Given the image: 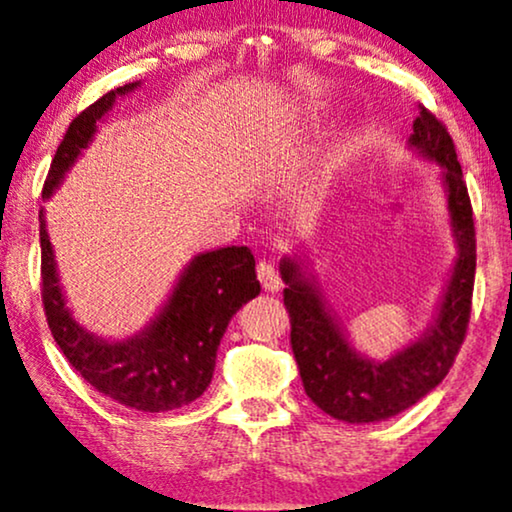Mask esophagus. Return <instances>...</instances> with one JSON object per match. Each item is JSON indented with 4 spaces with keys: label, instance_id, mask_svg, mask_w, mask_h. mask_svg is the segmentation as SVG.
<instances>
[{
    "label": "esophagus",
    "instance_id": "1",
    "mask_svg": "<svg viewBox=\"0 0 512 512\" xmlns=\"http://www.w3.org/2000/svg\"><path fill=\"white\" fill-rule=\"evenodd\" d=\"M257 278H260V283L271 292H276L278 288H281V276H278V269L267 260H262L260 264H257Z\"/></svg>",
    "mask_w": 512,
    "mask_h": 512
}]
</instances>
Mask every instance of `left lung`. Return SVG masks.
Masks as SVG:
<instances>
[{
    "mask_svg": "<svg viewBox=\"0 0 512 512\" xmlns=\"http://www.w3.org/2000/svg\"><path fill=\"white\" fill-rule=\"evenodd\" d=\"M407 147L419 159L440 166L456 248L431 323L414 342L388 358L367 356L356 349L342 318L325 299L311 262L292 252L278 267L288 285L283 302L290 311V344L304 391L325 414L346 424L386 421L417 405L447 377L466 337L475 281V229L454 142L447 128L421 107Z\"/></svg>",
    "mask_w": 512,
    "mask_h": 512,
    "instance_id": "left-lung-1",
    "label": "left lung"
}]
</instances>
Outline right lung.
<instances>
[{"label":"right lung","mask_w":512,"mask_h":512,"mask_svg":"<svg viewBox=\"0 0 512 512\" xmlns=\"http://www.w3.org/2000/svg\"><path fill=\"white\" fill-rule=\"evenodd\" d=\"M140 84L133 81L114 88L72 121L53 156L44 201L63 185L117 100L138 91ZM39 243L42 297L53 339L88 384L131 410L168 412L203 395L213 379L217 349L229 320L260 295L250 248L227 245L206 250L187 262L173 290L142 330L124 339L100 337L86 330L67 306L44 208L39 210Z\"/></svg>","instance_id":"right-lung-1"}]
</instances>
